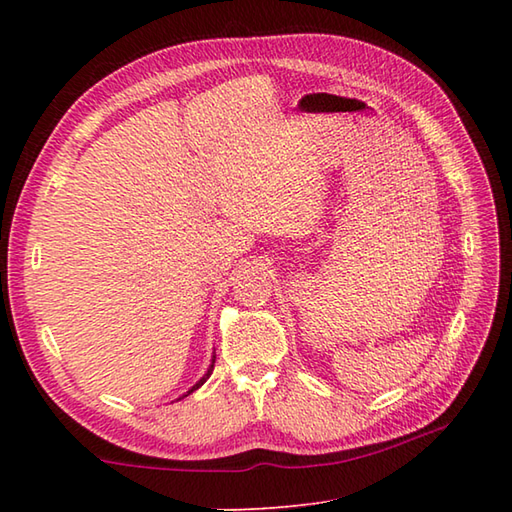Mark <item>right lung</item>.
Returning a JSON list of instances; mask_svg holds the SVG:
<instances>
[{
    "label": "right lung",
    "mask_w": 512,
    "mask_h": 512,
    "mask_svg": "<svg viewBox=\"0 0 512 512\" xmlns=\"http://www.w3.org/2000/svg\"><path fill=\"white\" fill-rule=\"evenodd\" d=\"M213 363H215V358H213ZM211 372H213V365L209 367V372H206V374H204V376H202V378L198 380V383H195V385H193V387H191V389H189V391H187V394H184V396H189V394H193V391H195V389H198V387H202V385L206 383V378H209V376H211Z\"/></svg>",
    "instance_id": "add662e5"
}]
</instances>
